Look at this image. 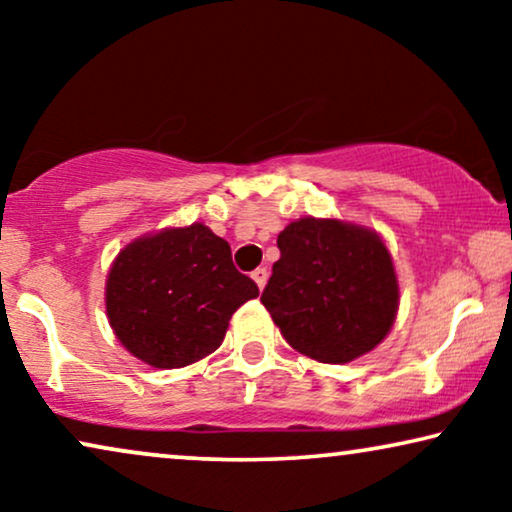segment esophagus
Segmentation results:
<instances>
[{
	"label": "esophagus",
	"instance_id": "obj_1",
	"mask_svg": "<svg viewBox=\"0 0 512 512\" xmlns=\"http://www.w3.org/2000/svg\"><path fill=\"white\" fill-rule=\"evenodd\" d=\"M251 277H254L258 289H263L265 282H268V268H256L254 272H251Z\"/></svg>",
	"mask_w": 512,
	"mask_h": 512
}]
</instances>
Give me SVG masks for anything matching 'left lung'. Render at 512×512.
<instances>
[{"label":"left lung","instance_id":"8db88e82","mask_svg":"<svg viewBox=\"0 0 512 512\" xmlns=\"http://www.w3.org/2000/svg\"><path fill=\"white\" fill-rule=\"evenodd\" d=\"M261 303L300 354L347 363L380 345L398 310L394 263L380 237L335 219L293 221Z\"/></svg>","mask_w":512,"mask_h":512}]
</instances>
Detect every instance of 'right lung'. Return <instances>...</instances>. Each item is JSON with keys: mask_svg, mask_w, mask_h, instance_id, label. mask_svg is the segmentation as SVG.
<instances>
[{"mask_svg": "<svg viewBox=\"0 0 512 512\" xmlns=\"http://www.w3.org/2000/svg\"><path fill=\"white\" fill-rule=\"evenodd\" d=\"M256 296L254 279L233 265L230 244L202 223L128 244L107 277L116 338L156 368H181L212 354L233 312Z\"/></svg>", "mask_w": 512, "mask_h": 512, "instance_id": "add662e5", "label": "right lung"}]
</instances>
